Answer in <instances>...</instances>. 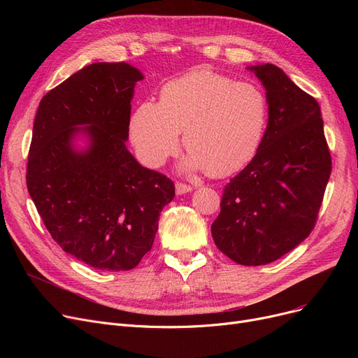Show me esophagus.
Instances as JSON below:
<instances>
[{
	"label": "esophagus",
	"instance_id": "34e87169",
	"mask_svg": "<svg viewBox=\"0 0 358 358\" xmlns=\"http://www.w3.org/2000/svg\"><path fill=\"white\" fill-rule=\"evenodd\" d=\"M193 189L190 185H187V184H184V182H176V193L178 194V196H181V194H185V193H190Z\"/></svg>",
	"mask_w": 358,
	"mask_h": 358
}]
</instances>
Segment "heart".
<instances>
[{
  "label": "heart",
  "mask_w": 358,
  "mask_h": 358,
  "mask_svg": "<svg viewBox=\"0 0 358 358\" xmlns=\"http://www.w3.org/2000/svg\"><path fill=\"white\" fill-rule=\"evenodd\" d=\"M268 99L261 85L210 71H193L164 85L159 103H141L130 119L139 159L159 166L177 152L180 134L192 152L184 165L229 176L258 152L268 124Z\"/></svg>",
  "instance_id": "1"
}]
</instances>
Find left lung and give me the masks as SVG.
I'll return each instance as SVG.
<instances>
[{
	"label": "left lung",
	"mask_w": 358,
	"mask_h": 358,
	"mask_svg": "<svg viewBox=\"0 0 358 358\" xmlns=\"http://www.w3.org/2000/svg\"><path fill=\"white\" fill-rule=\"evenodd\" d=\"M266 88L268 124L252 161L224 187L216 247L241 266H264L315 228L331 176L321 107L273 64L248 66Z\"/></svg>",
	"instance_id": "left-lung-1"
}]
</instances>
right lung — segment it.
I'll return each instance as SVG.
<instances>
[{"mask_svg":"<svg viewBox=\"0 0 358 358\" xmlns=\"http://www.w3.org/2000/svg\"><path fill=\"white\" fill-rule=\"evenodd\" d=\"M142 80L126 62L91 64L50 90L36 113L29 194L58 245L97 270L135 268L176 196L171 180L126 148L130 101Z\"/></svg>","mask_w":358,"mask_h":358,"instance_id":"add662e5","label":"right lung"}]
</instances>
